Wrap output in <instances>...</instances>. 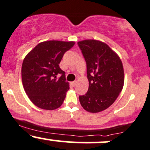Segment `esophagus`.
I'll return each mask as SVG.
<instances>
[{
    "label": "esophagus",
    "instance_id": "1",
    "mask_svg": "<svg viewBox=\"0 0 150 150\" xmlns=\"http://www.w3.org/2000/svg\"><path fill=\"white\" fill-rule=\"evenodd\" d=\"M71 85H73V87H75V86L77 85V82H76V81H74V82H71Z\"/></svg>",
    "mask_w": 150,
    "mask_h": 150
}]
</instances>
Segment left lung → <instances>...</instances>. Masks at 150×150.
Listing matches in <instances>:
<instances>
[{"label":"left lung","mask_w":150,"mask_h":150,"mask_svg":"<svg viewBox=\"0 0 150 150\" xmlns=\"http://www.w3.org/2000/svg\"><path fill=\"white\" fill-rule=\"evenodd\" d=\"M87 63L89 88L80 96L81 106L99 113L113 104L124 85V70L118 55L104 42L87 39L77 42Z\"/></svg>","instance_id":"left-lung-1"}]
</instances>
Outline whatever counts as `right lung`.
I'll return each instance as SVG.
<instances>
[{"label":"right lung","mask_w":150,"mask_h":150,"mask_svg":"<svg viewBox=\"0 0 150 150\" xmlns=\"http://www.w3.org/2000/svg\"><path fill=\"white\" fill-rule=\"evenodd\" d=\"M75 44L73 41H45L38 44L24 58L22 85L29 99L37 107L54 110L64 101L70 87L59 63ZM58 74H62L59 79Z\"/></svg>","instance_id":"obj_1"}]
</instances>
